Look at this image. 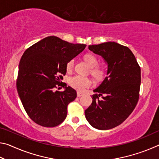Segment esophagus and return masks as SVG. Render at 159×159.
I'll list each match as a JSON object with an SVG mask.
<instances>
[{
    "instance_id": "obj_1",
    "label": "esophagus",
    "mask_w": 159,
    "mask_h": 159,
    "mask_svg": "<svg viewBox=\"0 0 159 159\" xmlns=\"http://www.w3.org/2000/svg\"><path fill=\"white\" fill-rule=\"evenodd\" d=\"M83 95V93L81 92H79V91H78L77 92V96L78 97H81Z\"/></svg>"
}]
</instances>
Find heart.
<instances>
[{"label":"heart","mask_w":159,"mask_h":159,"mask_svg":"<svg viewBox=\"0 0 159 159\" xmlns=\"http://www.w3.org/2000/svg\"><path fill=\"white\" fill-rule=\"evenodd\" d=\"M85 61L88 64L90 68L91 74L96 78H100L103 75V71L98 67H95L98 64V60L95 56L90 54L85 55ZM74 65V60H69L66 64L67 71H71ZM69 83L72 88L79 91H83L86 88L89 87L92 84V80L87 76H81V75H74L69 79Z\"/></svg>","instance_id":"heart-1"}]
</instances>
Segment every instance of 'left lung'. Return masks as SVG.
Instances as JSON below:
<instances>
[{"instance_id":"1","label":"left lung","mask_w":159,"mask_h":159,"mask_svg":"<svg viewBox=\"0 0 159 159\" xmlns=\"http://www.w3.org/2000/svg\"><path fill=\"white\" fill-rule=\"evenodd\" d=\"M88 48L104 59L107 71L103 81L93 90L96 94L85 116L93 128L109 130L121 124L135 108L141 69L132 51L117 43L106 42Z\"/></svg>"}]
</instances>
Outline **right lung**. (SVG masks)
<instances>
[{"instance_id":"add662e5","label":"right lung","mask_w":159,"mask_h":159,"mask_svg":"<svg viewBox=\"0 0 159 159\" xmlns=\"http://www.w3.org/2000/svg\"><path fill=\"white\" fill-rule=\"evenodd\" d=\"M85 44H74L56 36H48L29 48L21 57L17 90L31 119L43 127H55L66 117L67 106L76 98V91L63 84V92L55 90L66 64L83 52Z\"/></svg>"}]
</instances>
